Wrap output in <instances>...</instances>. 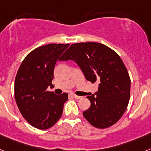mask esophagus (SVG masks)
I'll return each mask as SVG.
<instances>
[{
  "mask_svg": "<svg viewBox=\"0 0 151 151\" xmlns=\"http://www.w3.org/2000/svg\"><path fill=\"white\" fill-rule=\"evenodd\" d=\"M72 96H73L74 98H76V99H77V100L81 99V98H82V97H80V96H78V95H76V94H72Z\"/></svg>",
  "mask_w": 151,
  "mask_h": 151,
  "instance_id": "esophagus-1",
  "label": "esophagus"
}]
</instances>
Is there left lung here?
<instances>
[{
  "mask_svg": "<svg viewBox=\"0 0 151 151\" xmlns=\"http://www.w3.org/2000/svg\"><path fill=\"white\" fill-rule=\"evenodd\" d=\"M73 60L85 78L99 82L98 90L88 96L91 106L83 116L94 127L114 125L125 113L130 98L131 80L120 57L111 48L97 42L73 44L60 60Z\"/></svg>",
  "mask_w": 151,
  "mask_h": 151,
  "instance_id": "8db88e82",
  "label": "left lung"
}]
</instances>
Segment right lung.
Listing matches in <instances>:
<instances>
[{
  "mask_svg": "<svg viewBox=\"0 0 151 151\" xmlns=\"http://www.w3.org/2000/svg\"><path fill=\"white\" fill-rule=\"evenodd\" d=\"M69 44H49L30 52L19 68L14 83L17 106L22 116L36 129L52 127L62 116L68 94L57 95L51 87L57 60Z\"/></svg>",
  "mask_w": 151,
  "mask_h": 151,
  "instance_id": "1",
  "label": "right lung"
}]
</instances>
